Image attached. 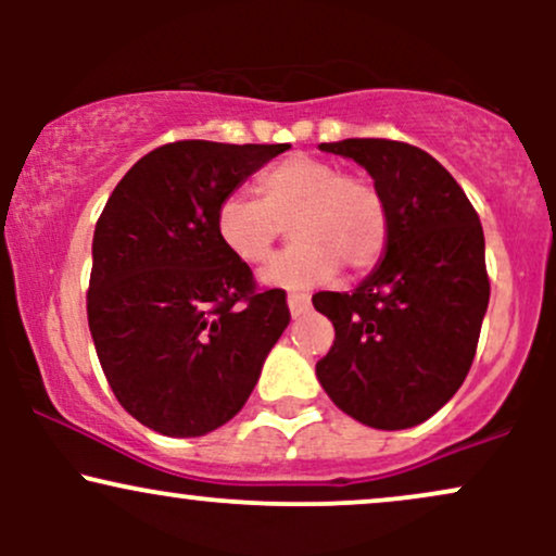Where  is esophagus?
I'll return each instance as SVG.
<instances>
[{
  "mask_svg": "<svg viewBox=\"0 0 556 556\" xmlns=\"http://www.w3.org/2000/svg\"><path fill=\"white\" fill-rule=\"evenodd\" d=\"M287 305H290L292 316L305 314V311H308V305H311V295H308V292H290V295H287Z\"/></svg>",
  "mask_w": 556,
  "mask_h": 556,
  "instance_id": "1",
  "label": "esophagus"
}]
</instances>
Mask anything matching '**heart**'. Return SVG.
Segmentation results:
<instances>
[{
	"label": "heart",
	"mask_w": 556,
	"mask_h": 556,
	"mask_svg": "<svg viewBox=\"0 0 556 556\" xmlns=\"http://www.w3.org/2000/svg\"><path fill=\"white\" fill-rule=\"evenodd\" d=\"M256 194L229 190L214 214L222 245L242 264L258 266L290 227L295 240L266 266L261 279L274 287L327 282L337 269L366 271L384 256L389 206L379 185L348 175L316 156H290L264 169Z\"/></svg>",
	"instance_id": "1"
}]
</instances>
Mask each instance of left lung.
I'll return each mask as SVG.
<instances>
[{
  "instance_id": "obj_1",
  "label": "left lung",
  "mask_w": 556,
  "mask_h": 556,
  "mask_svg": "<svg viewBox=\"0 0 556 556\" xmlns=\"http://www.w3.org/2000/svg\"><path fill=\"white\" fill-rule=\"evenodd\" d=\"M318 149L368 169L387 198L389 242L350 295H314L334 324L316 376L361 424L410 429L460 389L476 358L491 292L481 222L455 177L418 146L348 138Z\"/></svg>"
}]
</instances>
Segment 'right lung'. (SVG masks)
<instances>
[{"instance_id":"1","label":"right lung","mask_w":556,"mask_h":556,"mask_svg":"<svg viewBox=\"0 0 556 556\" xmlns=\"http://www.w3.org/2000/svg\"><path fill=\"white\" fill-rule=\"evenodd\" d=\"M287 149L159 146L96 222L86 295L96 355L119 405L164 437H203L238 416L290 324L287 292L261 290L214 227L222 198Z\"/></svg>"}]
</instances>
